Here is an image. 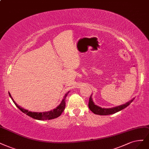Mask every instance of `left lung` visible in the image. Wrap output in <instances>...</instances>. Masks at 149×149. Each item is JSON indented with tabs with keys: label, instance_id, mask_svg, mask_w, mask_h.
<instances>
[{
	"label": "left lung",
	"instance_id": "left-lung-1",
	"mask_svg": "<svg viewBox=\"0 0 149 149\" xmlns=\"http://www.w3.org/2000/svg\"><path fill=\"white\" fill-rule=\"evenodd\" d=\"M133 100H134V99L123 105H121L116 107L110 108V109H104V108H102L100 107H99L94 104L93 100H92V95H91L89 98L88 105H89V109L93 112L94 114L99 115H108L115 113L125 109L126 107H127L131 103V102L133 101Z\"/></svg>",
	"mask_w": 149,
	"mask_h": 149
}]
</instances>
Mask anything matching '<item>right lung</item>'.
Instances as JSON below:
<instances>
[{
  "label": "right lung",
  "instance_id": "1",
  "mask_svg": "<svg viewBox=\"0 0 149 149\" xmlns=\"http://www.w3.org/2000/svg\"><path fill=\"white\" fill-rule=\"evenodd\" d=\"M69 92H70V91L68 92L65 95L63 100L61 102L60 104L57 108H56V109H54V110L49 111L42 112H42L39 113V112L29 111L27 110L24 109L23 108L18 105L16 103V102L14 101V100L13 99V98L10 93H9V95L10 97H11V99L13 100V103L15 104V105H16L17 107V108H18V109L21 110L23 113H24L26 114L28 116L31 117V118H33L36 119V120H52V119L56 118L58 117L59 116L61 115V113H62V112L63 111V110L65 109V99H66V96H67V95L68 94Z\"/></svg>",
  "mask_w": 149,
  "mask_h": 149
}]
</instances>
